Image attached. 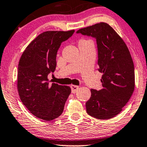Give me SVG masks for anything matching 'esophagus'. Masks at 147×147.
<instances>
[{"label":"esophagus","mask_w":147,"mask_h":147,"mask_svg":"<svg viewBox=\"0 0 147 147\" xmlns=\"http://www.w3.org/2000/svg\"><path fill=\"white\" fill-rule=\"evenodd\" d=\"M71 92L73 94H75L76 92L78 91V89H79V86H75V85H71Z\"/></svg>","instance_id":"34e87169"}]
</instances>
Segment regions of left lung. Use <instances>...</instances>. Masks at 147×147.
I'll use <instances>...</instances> for the list:
<instances>
[{"label":"left lung","instance_id":"8db88e82","mask_svg":"<svg viewBox=\"0 0 147 147\" xmlns=\"http://www.w3.org/2000/svg\"><path fill=\"white\" fill-rule=\"evenodd\" d=\"M76 33L96 39L98 71L103 74V88L91 90L86 111L97 119H110L122 111L134 92V67L130 51L122 38L106 23L82 28Z\"/></svg>","mask_w":147,"mask_h":147}]
</instances>
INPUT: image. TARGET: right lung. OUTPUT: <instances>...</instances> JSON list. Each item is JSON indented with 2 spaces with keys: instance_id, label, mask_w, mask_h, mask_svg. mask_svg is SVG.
Returning <instances> with one entry per match:
<instances>
[{
  "instance_id": "obj_1",
  "label": "right lung",
  "mask_w": 147,
  "mask_h": 147,
  "mask_svg": "<svg viewBox=\"0 0 147 147\" xmlns=\"http://www.w3.org/2000/svg\"><path fill=\"white\" fill-rule=\"evenodd\" d=\"M74 30L45 31L27 46L19 60L17 88L21 100L36 117L50 121L59 117L71 93L67 86L49 84L47 76L56 67V56L62 42Z\"/></svg>"
}]
</instances>
